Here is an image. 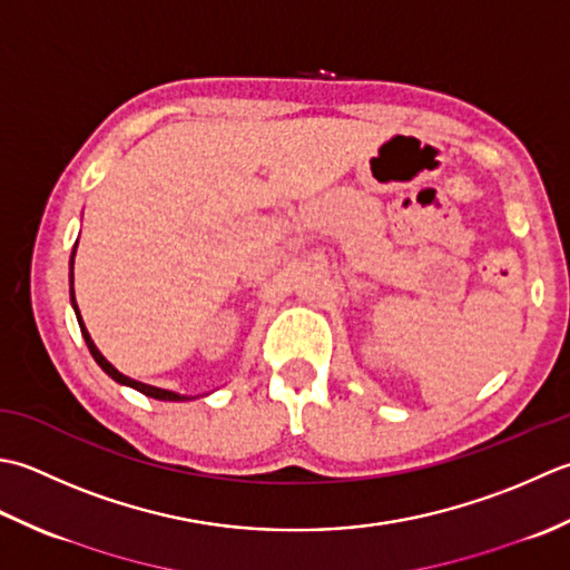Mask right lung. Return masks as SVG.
<instances>
[{"mask_svg":"<svg viewBox=\"0 0 570 570\" xmlns=\"http://www.w3.org/2000/svg\"><path fill=\"white\" fill-rule=\"evenodd\" d=\"M76 246H78V243H76ZM76 246H73V253H71V263H68V265H71V275H68V283H71V305H73V312H76V320H78V324H80V334H83L88 350H90L92 358H96V362H98V366H100L102 371H106V374H108L112 381H118L120 386H130V389H135V391H139V393H145V396H149V399H157V401H191L194 396H184V393H177V391H167V389L149 386V383L135 381V379H130V376L120 374V371L115 368V366L108 362V358L100 354L96 342L90 340V334H88L86 324H83V317H80V309H78V305H76V293H73V258H76Z\"/></svg>","mask_w":570,"mask_h":570,"instance_id":"right-lung-1","label":"right lung"}]
</instances>
